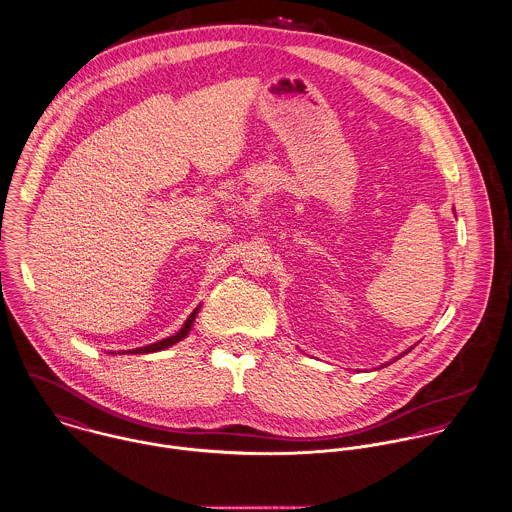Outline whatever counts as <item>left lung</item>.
Masks as SVG:
<instances>
[{"instance_id":"obj_1","label":"left lung","mask_w":512,"mask_h":512,"mask_svg":"<svg viewBox=\"0 0 512 512\" xmlns=\"http://www.w3.org/2000/svg\"><path fill=\"white\" fill-rule=\"evenodd\" d=\"M410 349H412V347H408V349H406V351H404V353H402V355H406V353H408V351H410ZM402 355H398V357H402ZM398 357H395V359H393V361H397ZM387 365H389V363H387Z\"/></svg>"}]
</instances>
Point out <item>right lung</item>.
Instances as JSON below:
<instances>
[{
    "label": "right lung",
    "instance_id": "obj_1",
    "mask_svg": "<svg viewBox=\"0 0 512 512\" xmlns=\"http://www.w3.org/2000/svg\"><path fill=\"white\" fill-rule=\"evenodd\" d=\"M198 310H200V306L198 308H194V312L186 318V322L182 324V328L171 336V338H165V340L155 341V343H151V345H145V347H137V349H129V351H125V353H153V351H163V349H167V347H171L174 343H178V341L184 340L186 336H188V332L192 330V326H194V320H196V316H198Z\"/></svg>",
    "mask_w": 512,
    "mask_h": 512
}]
</instances>
